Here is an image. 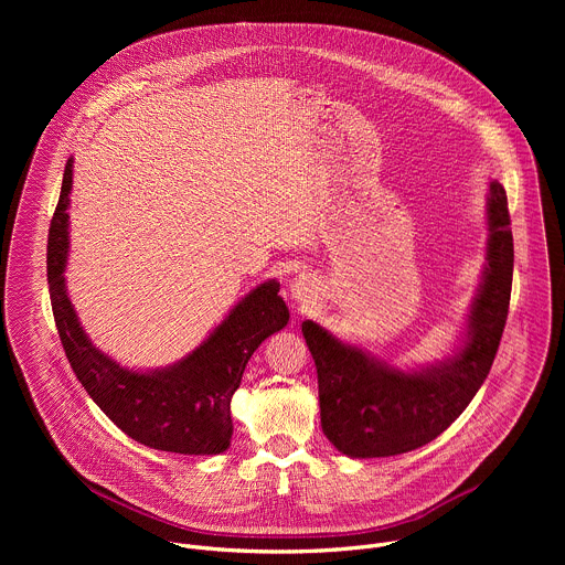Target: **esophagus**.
Segmentation results:
<instances>
[{"mask_svg": "<svg viewBox=\"0 0 565 565\" xmlns=\"http://www.w3.org/2000/svg\"><path fill=\"white\" fill-rule=\"evenodd\" d=\"M317 290H319V281L310 273H299L290 281V297L299 303H310L317 297Z\"/></svg>", "mask_w": 565, "mask_h": 565, "instance_id": "esophagus-1", "label": "esophagus"}]
</instances>
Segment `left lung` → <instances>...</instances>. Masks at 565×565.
<instances>
[{
  "mask_svg": "<svg viewBox=\"0 0 565 565\" xmlns=\"http://www.w3.org/2000/svg\"><path fill=\"white\" fill-rule=\"evenodd\" d=\"M488 264L465 333L443 362L402 371L310 319L301 324L317 366L321 429L342 454L384 458L418 449L440 436L486 382L505 329L514 270L508 196L499 181L488 192Z\"/></svg>",
  "mask_w": 565,
  "mask_h": 565,
  "instance_id": "left-lung-1",
  "label": "left lung"
}]
</instances>
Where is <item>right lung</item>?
Masks as SVG:
<instances>
[{"instance_id": "right-lung-1", "label": "right lung", "mask_w": 565, "mask_h": 565, "mask_svg": "<svg viewBox=\"0 0 565 565\" xmlns=\"http://www.w3.org/2000/svg\"><path fill=\"white\" fill-rule=\"evenodd\" d=\"M71 185L68 158L49 227L46 277L55 327L73 373L107 418L136 443L188 456L225 451L232 438L230 399L246 364L266 338L288 324L279 281L268 279L250 290L183 360L166 369H127L94 347L66 295Z\"/></svg>"}]
</instances>
